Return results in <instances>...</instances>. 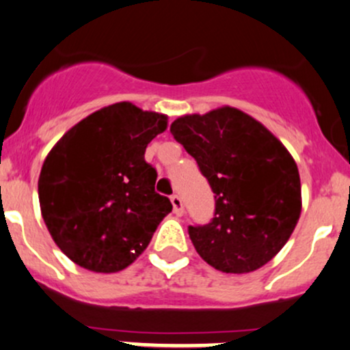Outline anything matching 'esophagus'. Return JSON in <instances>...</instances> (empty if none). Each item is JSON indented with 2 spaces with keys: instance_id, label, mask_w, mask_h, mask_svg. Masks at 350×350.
<instances>
[{
  "instance_id": "obj_1",
  "label": "esophagus",
  "mask_w": 350,
  "mask_h": 350,
  "mask_svg": "<svg viewBox=\"0 0 350 350\" xmlns=\"http://www.w3.org/2000/svg\"><path fill=\"white\" fill-rule=\"evenodd\" d=\"M170 202H172V205H174V213H175V215L182 217V215H183V204H182V198H180L178 195H172V197H170Z\"/></svg>"
}]
</instances>
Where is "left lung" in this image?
I'll return each mask as SVG.
<instances>
[{"instance_id":"obj_1","label":"left lung","mask_w":350,"mask_h":350,"mask_svg":"<svg viewBox=\"0 0 350 350\" xmlns=\"http://www.w3.org/2000/svg\"><path fill=\"white\" fill-rule=\"evenodd\" d=\"M170 131L215 193L212 221L189 227L198 255L225 273H249L272 260L302 210L299 168L284 144L234 107L178 116Z\"/></svg>"}]
</instances>
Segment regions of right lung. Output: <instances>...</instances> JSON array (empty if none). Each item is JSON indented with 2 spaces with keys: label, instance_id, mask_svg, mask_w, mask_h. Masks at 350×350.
<instances>
[{
  "label": "right lung",
  "instance_id": "obj_1",
  "mask_svg": "<svg viewBox=\"0 0 350 350\" xmlns=\"http://www.w3.org/2000/svg\"><path fill=\"white\" fill-rule=\"evenodd\" d=\"M167 125V115L120 101L78 122L50 150L38 180L41 217L77 265L100 273L126 269L172 212L145 161L146 145Z\"/></svg>",
  "mask_w": 350,
  "mask_h": 350
}]
</instances>
